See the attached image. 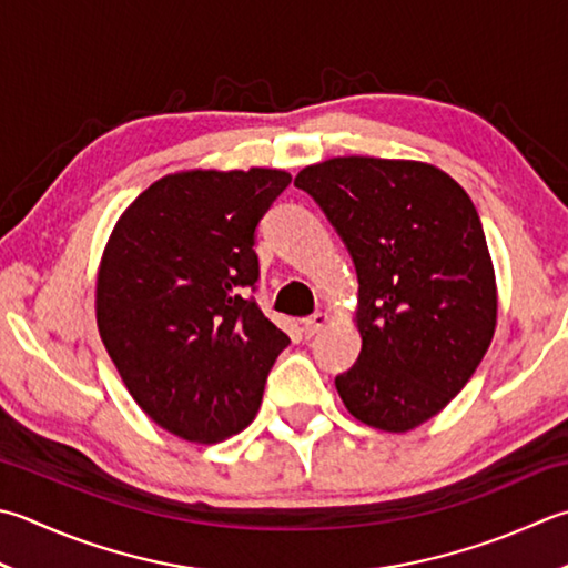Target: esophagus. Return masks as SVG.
I'll use <instances>...</instances> for the list:
<instances>
[{
	"label": "esophagus",
	"instance_id": "34e87169",
	"mask_svg": "<svg viewBox=\"0 0 568 568\" xmlns=\"http://www.w3.org/2000/svg\"><path fill=\"white\" fill-rule=\"evenodd\" d=\"M327 322H329V315H327V313H322V310H320V313H315V315L305 317V320H303V329H305V335H307V337L317 335V332H320L322 327H325Z\"/></svg>",
	"mask_w": 568,
	"mask_h": 568
}]
</instances>
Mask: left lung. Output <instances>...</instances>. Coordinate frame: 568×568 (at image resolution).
I'll return each instance as SVG.
<instances>
[{
    "label": "left lung",
    "instance_id": "obj_1",
    "mask_svg": "<svg viewBox=\"0 0 568 568\" xmlns=\"http://www.w3.org/2000/svg\"><path fill=\"white\" fill-rule=\"evenodd\" d=\"M295 186L315 199L359 281L357 364L335 379L362 424L404 433L470 382L497 325L483 221L465 189L426 162L335 158Z\"/></svg>",
    "mask_w": 568,
    "mask_h": 568
}]
</instances>
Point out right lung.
Wrapping results in <instances>:
<instances>
[{"label":"right lung","instance_id":"1","mask_svg":"<svg viewBox=\"0 0 568 568\" xmlns=\"http://www.w3.org/2000/svg\"><path fill=\"white\" fill-rule=\"evenodd\" d=\"M291 174H166L113 229L95 285L100 339L154 424L219 443L258 414L265 379L291 337L248 295L255 229Z\"/></svg>","mask_w":568,"mask_h":568}]
</instances>
